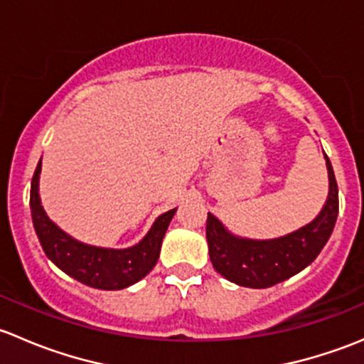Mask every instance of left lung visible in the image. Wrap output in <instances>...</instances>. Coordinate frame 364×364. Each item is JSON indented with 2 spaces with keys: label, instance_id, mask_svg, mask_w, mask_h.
<instances>
[{
  "label": "left lung",
  "instance_id": "8db88e82",
  "mask_svg": "<svg viewBox=\"0 0 364 364\" xmlns=\"http://www.w3.org/2000/svg\"><path fill=\"white\" fill-rule=\"evenodd\" d=\"M329 192L321 213L301 229L274 240H248L230 232L208 213L205 240L213 267L232 284L266 289L294 277L310 266L328 243L338 216V186L328 156Z\"/></svg>",
  "mask_w": 364,
  "mask_h": 364
}]
</instances>
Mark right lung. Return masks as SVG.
I'll return each instance as SVG.
<instances>
[{
  "label": "right lung",
  "mask_w": 364,
  "mask_h": 364,
  "mask_svg": "<svg viewBox=\"0 0 364 364\" xmlns=\"http://www.w3.org/2000/svg\"><path fill=\"white\" fill-rule=\"evenodd\" d=\"M40 172H42V160L38 161L33 174L31 196H29L33 227L46 255L63 273L93 289L121 291L137 284L155 267L160 257L161 241L178 208L160 215L148 234L134 247H93L72 237L47 216L38 193Z\"/></svg>",
  "instance_id": "1"
}]
</instances>
